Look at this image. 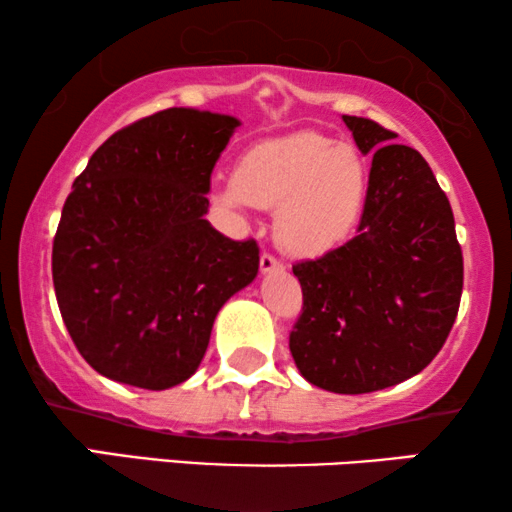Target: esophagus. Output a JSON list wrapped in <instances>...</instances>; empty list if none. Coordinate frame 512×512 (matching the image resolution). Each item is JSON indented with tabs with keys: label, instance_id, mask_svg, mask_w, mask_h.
Segmentation results:
<instances>
[{
	"label": "esophagus",
	"instance_id": "obj_1",
	"mask_svg": "<svg viewBox=\"0 0 512 512\" xmlns=\"http://www.w3.org/2000/svg\"><path fill=\"white\" fill-rule=\"evenodd\" d=\"M284 263L272 254H261V272H282Z\"/></svg>",
	"mask_w": 512,
	"mask_h": 512
}]
</instances>
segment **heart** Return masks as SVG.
<instances>
[{"label":"heart","instance_id":"b5f03b06","mask_svg":"<svg viewBox=\"0 0 512 512\" xmlns=\"http://www.w3.org/2000/svg\"><path fill=\"white\" fill-rule=\"evenodd\" d=\"M368 191V163L354 146L319 132H296L244 151L219 198L230 207H277L279 244L291 254L319 256L347 240Z\"/></svg>","mask_w":512,"mask_h":512}]
</instances>
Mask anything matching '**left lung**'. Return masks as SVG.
I'll return each instance as SVG.
<instances>
[{
    "label": "left lung",
    "mask_w": 512,
    "mask_h": 512,
    "mask_svg": "<svg viewBox=\"0 0 512 512\" xmlns=\"http://www.w3.org/2000/svg\"><path fill=\"white\" fill-rule=\"evenodd\" d=\"M342 121L361 153H373L368 202L356 237L293 265L303 310L289 349L314 387L370 394L436 359L459 312L464 256L422 153L370 118Z\"/></svg>",
    "instance_id": "8db88e82"
}]
</instances>
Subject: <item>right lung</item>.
Returning <instances> with one entry per match:
<instances>
[{
  "instance_id": "add662e5",
  "label": "right lung",
  "mask_w": 512,
  "mask_h": 512,
  "mask_svg": "<svg viewBox=\"0 0 512 512\" xmlns=\"http://www.w3.org/2000/svg\"><path fill=\"white\" fill-rule=\"evenodd\" d=\"M233 116L163 109L114 132L74 179L53 237V286L97 373L170 389L198 370L223 303L254 282L256 240L205 219Z\"/></svg>"
}]
</instances>
